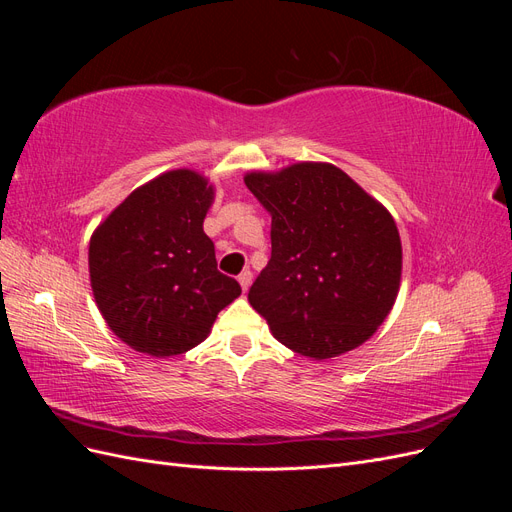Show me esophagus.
<instances>
[{
  "label": "esophagus",
  "mask_w": 512,
  "mask_h": 512,
  "mask_svg": "<svg viewBox=\"0 0 512 512\" xmlns=\"http://www.w3.org/2000/svg\"><path fill=\"white\" fill-rule=\"evenodd\" d=\"M239 284H241L243 292H247V288H250V284H252V271H250V269H245V271L239 275Z\"/></svg>",
  "instance_id": "esophagus-1"
}]
</instances>
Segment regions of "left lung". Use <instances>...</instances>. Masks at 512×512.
Listing matches in <instances>:
<instances>
[{"mask_svg":"<svg viewBox=\"0 0 512 512\" xmlns=\"http://www.w3.org/2000/svg\"><path fill=\"white\" fill-rule=\"evenodd\" d=\"M243 181L271 213V260L247 299L277 342L314 361L367 342L399 292L393 215L327 162L256 170Z\"/></svg>","mask_w":512,"mask_h":512,"instance_id":"left-lung-1","label":"left lung"}]
</instances>
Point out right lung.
I'll return each instance as SVG.
<instances>
[{
	"mask_svg": "<svg viewBox=\"0 0 512 512\" xmlns=\"http://www.w3.org/2000/svg\"><path fill=\"white\" fill-rule=\"evenodd\" d=\"M215 190L190 168L136 188L94 230L89 280L111 331L136 352L175 356L207 339L241 294L218 271L203 222Z\"/></svg>",
	"mask_w": 512,
	"mask_h": 512,
	"instance_id": "add662e5",
	"label": "right lung"
}]
</instances>
